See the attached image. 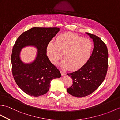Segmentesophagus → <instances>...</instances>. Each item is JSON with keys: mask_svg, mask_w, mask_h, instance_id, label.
<instances>
[{"mask_svg": "<svg viewBox=\"0 0 120 120\" xmlns=\"http://www.w3.org/2000/svg\"><path fill=\"white\" fill-rule=\"evenodd\" d=\"M60 73H61V75H62V76H64V75H65V73L64 71H60Z\"/></svg>", "mask_w": 120, "mask_h": 120, "instance_id": "esophagus-1", "label": "esophagus"}]
</instances>
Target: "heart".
<instances>
[{
	"label": "heart",
	"mask_w": 120,
	"mask_h": 120,
	"mask_svg": "<svg viewBox=\"0 0 120 120\" xmlns=\"http://www.w3.org/2000/svg\"><path fill=\"white\" fill-rule=\"evenodd\" d=\"M93 43L75 33L68 32L58 36L55 43L51 42L47 46V54L51 62L56 64L62 57L63 68L71 71L81 68L87 62L91 52Z\"/></svg>",
	"instance_id": "obj_1"
}]
</instances>
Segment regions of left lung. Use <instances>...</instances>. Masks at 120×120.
<instances>
[{"label":"left lung","instance_id":"1","mask_svg":"<svg viewBox=\"0 0 120 120\" xmlns=\"http://www.w3.org/2000/svg\"><path fill=\"white\" fill-rule=\"evenodd\" d=\"M86 33L94 41L93 53L81 68L68 74L73 83L67 91L76 97L87 96L95 91L103 82L108 69V53L105 43L98 36Z\"/></svg>","mask_w":120,"mask_h":120}]
</instances>
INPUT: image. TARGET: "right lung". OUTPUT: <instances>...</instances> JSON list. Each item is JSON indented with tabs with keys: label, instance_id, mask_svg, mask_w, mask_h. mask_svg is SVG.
Masks as SVG:
<instances>
[{
	"label": "right lung",
	"instance_id": "obj_1",
	"mask_svg": "<svg viewBox=\"0 0 120 120\" xmlns=\"http://www.w3.org/2000/svg\"><path fill=\"white\" fill-rule=\"evenodd\" d=\"M59 30L58 27H34L23 32L16 40L11 55L12 74L16 84L26 94L34 97L43 95L49 91L51 81L61 76L46 55L47 45ZM28 45L37 47L38 56L33 63L24 64L19 54L22 47Z\"/></svg>",
	"mask_w": 120,
	"mask_h": 120
}]
</instances>
